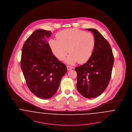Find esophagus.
<instances>
[{"mask_svg":"<svg viewBox=\"0 0 132 132\" xmlns=\"http://www.w3.org/2000/svg\"><path fill=\"white\" fill-rule=\"evenodd\" d=\"M72 69H73V67H72L71 66H69V65H68V66H67V69H68V70H69V71L71 70Z\"/></svg>","mask_w":132,"mask_h":132,"instance_id":"1","label":"esophagus"}]
</instances>
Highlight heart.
Wrapping results in <instances>:
<instances>
[{
	"mask_svg": "<svg viewBox=\"0 0 132 132\" xmlns=\"http://www.w3.org/2000/svg\"><path fill=\"white\" fill-rule=\"evenodd\" d=\"M56 37L57 39H50L49 44L59 60H64L69 52L66 60L68 63L73 64L77 61L83 63L92 55L96 41L92 33L77 29H69L60 31Z\"/></svg>",
	"mask_w": 132,
	"mask_h": 132,
	"instance_id": "obj_1",
	"label": "heart"
}]
</instances>
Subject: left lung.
<instances>
[{
	"label": "left lung",
	"mask_w": 132,
	"mask_h": 132,
	"mask_svg": "<svg viewBox=\"0 0 132 132\" xmlns=\"http://www.w3.org/2000/svg\"><path fill=\"white\" fill-rule=\"evenodd\" d=\"M95 39V46L91 58L84 64L76 67L77 88L85 98L91 99L101 95L109 83L114 57L108 41L97 30L87 29Z\"/></svg>",
	"instance_id": "1"
}]
</instances>
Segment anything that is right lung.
<instances>
[{"label":"right lung","instance_id":"add662e5","mask_svg":"<svg viewBox=\"0 0 132 132\" xmlns=\"http://www.w3.org/2000/svg\"><path fill=\"white\" fill-rule=\"evenodd\" d=\"M51 31L38 29L24 43L21 67L29 90L41 99L53 96L67 72L66 65L53 54L47 42Z\"/></svg>","mask_w":132,"mask_h":132}]
</instances>
